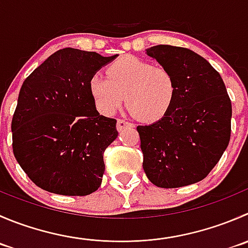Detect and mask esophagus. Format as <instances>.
Here are the masks:
<instances>
[{"mask_svg":"<svg viewBox=\"0 0 248 248\" xmlns=\"http://www.w3.org/2000/svg\"><path fill=\"white\" fill-rule=\"evenodd\" d=\"M128 127H133V124L128 121H124V120H117L116 128L119 132H122L124 128H128Z\"/></svg>","mask_w":248,"mask_h":248,"instance_id":"34e87169","label":"esophagus"}]
</instances>
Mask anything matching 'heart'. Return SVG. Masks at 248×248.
Returning <instances> with one entry per match:
<instances>
[{
    "mask_svg": "<svg viewBox=\"0 0 248 248\" xmlns=\"http://www.w3.org/2000/svg\"><path fill=\"white\" fill-rule=\"evenodd\" d=\"M107 76L97 73L90 80V92L102 114L112 115L124 104L138 119L155 122L166 116L177 95V81L168 69L132 55L115 60Z\"/></svg>",
    "mask_w": 248,
    "mask_h": 248,
    "instance_id": "obj_1",
    "label": "heart"
}]
</instances>
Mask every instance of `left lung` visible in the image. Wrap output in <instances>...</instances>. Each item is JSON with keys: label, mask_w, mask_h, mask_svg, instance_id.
<instances>
[{"label": "left lung", "mask_w": 248, "mask_h": 248, "mask_svg": "<svg viewBox=\"0 0 248 248\" xmlns=\"http://www.w3.org/2000/svg\"><path fill=\"white\" fill-rule=\"evenodd\" d=\"M146 54L177 81L170 111L138 126L143 168L156 186L180 188L207 177L230 140L232 102L219 73L198 53L158 45Z\"/></svg>", "instance_id": "8db88e82"}]
</instances>
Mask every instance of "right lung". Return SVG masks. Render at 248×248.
Returning <instances> with one entry per match:
<instances>
[{
  "mask_svg": "<svg viewBox=\"0 0 248 248\" xmlns=\"http://www.w3.org/2000/svg\"><path fill=\"white\" fill-rule=\"evenodd\" d=\"M116 57L63 48L23 82L12 120L13 153L43 190L85 196L102 184L103 154L119 133L116 120L95 109L90 80Z\"/></svg>",
  "mask_w": 248,
  "mask_h": 248,
  "instance_id": "add662e5",
  "label": "right lung"
}]
</instances>
